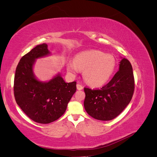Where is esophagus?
Segmentation results:
<instances>
[{"label": "esophagus", "mask_w": 157, "mask_h": 157, "mask_svg": "<svg viewBox=\"0 0 157 157\" xmlns=\"http://www.w3.org/2000/svg\"><path fill=\"white\" fill-rule=\"evenodd\" d=\"M77 88L78 90H81L83 89V86H82L81 84H77Z\"/></svg>", "instance_id": "esophagus-1"}]
</instances>
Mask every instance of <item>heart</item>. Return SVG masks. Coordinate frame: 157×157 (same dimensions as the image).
I'll list each match as a JSON object with an SVG mask.
<instances>
[{"label":"heart","mask_w":157,"mask_h":157,"mask_svg":"<svg viewBox=\"0 0 157 157\" xmlns=\"http://www.w3.org/2000/svg\"><path fill=\"white\" fill-rule=\"evenodd\" d=\"M115 66L116 59L113 55L99 50H88L77 54L74 61H69L67 69L72 75L83 70L85 81L90 86L99 87L110 79Z\"/></svg>","instance_id":"1"}]
</instances>
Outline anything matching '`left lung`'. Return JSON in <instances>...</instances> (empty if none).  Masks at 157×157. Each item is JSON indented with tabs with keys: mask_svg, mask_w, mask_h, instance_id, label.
<instances>
[{
	"mask_svg": "<svg viewBox=\"0 0 157 157\" xmlns=\"http://www.w3.org/2000/svg\"><path fill=\"white\" fill-rule=\"evenodd\" d=\"M130 62L123 58L119 70L101 89L84 88L85 110L90 116L99 121H110L122 112L130 102L135 88Z\"/></svg>",
	"mask_w": 157,
	"mask_h": 157,
	"instance_id": "obj_1",
	"label": "left lung"
}]
</instances>
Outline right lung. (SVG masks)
<instances>
[{
	"instance_id": "add662e5",
	"label": "right lung",
	"mask_w": 157,
	"mask_h": 157,
	"mask_svg": "<svg viewBox=\"0 0 157 157\" xmlns=\"http://www.w3.org/2000/svg\"><path fill=\"white\" fill-rule=\"evenodd\" d=\"M50 54L46 44L36 46L21 58L14 77L17 104L28 117L40 124H48L62 116L77 90V82H65L60 75L47 82L35 78L33 71L35 59Z\"/></svg>"
}]
</instances>
